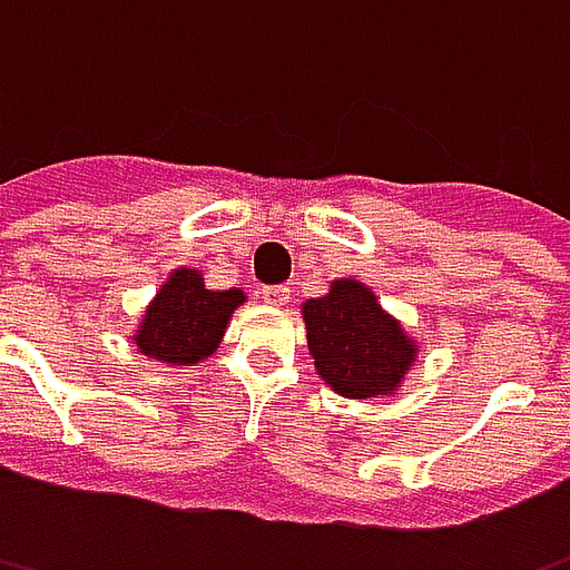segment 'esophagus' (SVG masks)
Instances as JSON below:
<instances>
[{
	"instance_id": "1",
	"label": "esophagus",
	"mask_w": 570,
	"mask_h": 570,
	"mask_svg": "<svg viewBox=\"0 0 570 570\" xmlns=\"http://www.w3.org/2000/svg\"><path fill=\"white\" fill-rule=\"evenodd\" d=\"M263 298H265V305L284 307L286 302H289V286H265Z\"/></svg>"
}]
</instances>
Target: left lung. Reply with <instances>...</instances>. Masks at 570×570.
<instances>
[{
  "label": "left lung",
  "instance_id": "obj_1",
  "mask_svg": "<svg viewBox=\"0 0 570 570\" xmlns=\"http://www.w3.org/2000/svg\"><path fill=\"white\" fill-rule=\"evenodd\" d=\"M302 317L314 368L344 399L395 395L420 353L402 320L356 277L332 281L326 296L307 298Z\"/></svg>",
  "mask_w": 570,
  "mask_h": 570
}]
</instances>
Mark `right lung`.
Wrapping results in <instances>:
<instances>
[{
    "label": "right lung",
    "instance_id": "right-lung-1",
    "mask_svg": "<svg viewBox=\"0 0 570 570\" xmlns=\"http://www.w3.org/2000/svg\"><path fill=\"white\" fill-rule=\"evenodd\" d=\"M244 302L242 289H208L202 272L175 268L145 307L132 344L156 362L196 365L217 353L232 314Z\"/></svg>",
    "mask_w": 570,
    "mask_h": 570
}]
</instances>
